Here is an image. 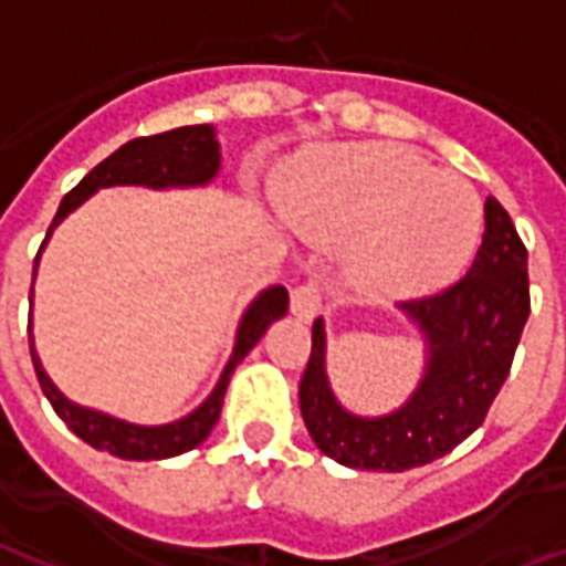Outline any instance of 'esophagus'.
<instances>
[{"instance_id": "1", "label": "esophagus", "mask_w": 566, "mask_h": 566, "mask_svg": "<svg viewBox=\"0 0 566 566\" xmlns=\"http://www.w3.org/2000/svg\"><path fill=\"white\" fill-rule=\"evenodd\" d=\"M291 312L300 321H312L321 315V287L318 282H303L291 291Z\"/></svg>"}]
</instances>
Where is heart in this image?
<instances>
[{"mask_svg":"<svg viewBox=\"0 0 566 566\" xmlns=\"http://www.w3.org/2000/svg\"><path fill=\"white\" fill-rule=\"evenodd\" d=\"M282 206L318 242L354 239L348 272L373 296L451 282L482 233V199L458 172L391 145L308 154L284 175Z\"/></svg>","mask_w":566,"mask_h":566,"instance_id":"heart-1","label":"heart"}]
</instances>
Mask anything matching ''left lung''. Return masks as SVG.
Here are the masks:
<instances>
[{
	"label": "left lung",
	"instance_id": "left-lung-1",
	"mask_svg": "<svg viewBox=\"0 0 566 566\" xmlns=\"http://www.w3.org/2000/svg\"><path fill=\"white\" fill-rule=\"evenodd\" d=\"M400 312L421 331L424 376L400 409L376 418L355 416L336 400L324 321L312 324L300 412L312 442L352 470L424 467L485 421L531 315L527 248L497 199H485V233L470 272L442 294L406 300Z\"/></svg>",
	"mask_w": 566,
	"mask_h": 566
}]
</instances>
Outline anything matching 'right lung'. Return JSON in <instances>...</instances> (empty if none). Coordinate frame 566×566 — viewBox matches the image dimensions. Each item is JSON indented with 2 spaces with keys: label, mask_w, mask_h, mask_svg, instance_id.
<instances>
[{
  "label": "right lung",
  "mask_w": 566,
  "mask_h": 566,
  "mask_svg": "<svg viewBox=\"0 0 566 566\" xmlns=\"http://www.w3.org/2000/svg\"><path fill=\"white\" fill-rule=\"evenodd\" d=\"M221 169V145L214 139V127L211 124H197V127H178L169 133H157V136H142L105 157L96 169L84 175L78 187H72L51 223V230L44 235V242L51 239L54 227L69 211H75L84 199L96 193L99 187H117V185H142L154 187V190H166V187H197L209 185L211 178ZM42 242V248H44ZM42 248L35 254V266H32V279L39 270V258H42ZM30 306H32V287H30ZM287 312V291L282 284H272L266 291H260L254 296V303L245 308V315L239 321V331H235V345L233 355L223 367L221 379L214 385V391L202 400V403L190 412V416L178 418L172 424H129L115 416H105L87 406H78L69 400L66 394H60L54 381L48 379L42 360L35 355V345H32L30 333V355L39 385H42L44 397L51 400L54 412L69 424V430L81 437L87 446L99 451H108L115 458L124 461H163V458H175V454H185V451L197 449L202 439L209 437L211 427L218 424L223 406V394L230 385L233 369L242 364V357L260 343V336L266 333L272 321H279Z\"/></svg>",
  "instance_id": "obj_1"
}]
</instances>
